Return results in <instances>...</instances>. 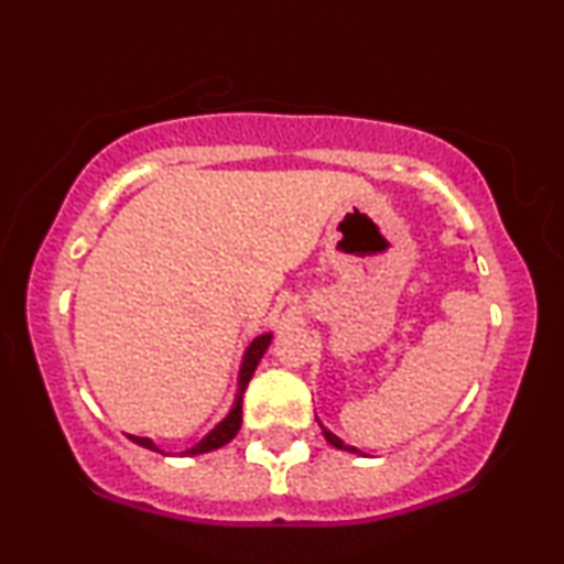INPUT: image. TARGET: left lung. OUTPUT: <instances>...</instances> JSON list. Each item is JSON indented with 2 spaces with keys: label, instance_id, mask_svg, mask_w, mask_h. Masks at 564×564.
I'll list each match as a JSON object with an SVG mask.
<instances>
[{
  "label": "left lung",
  "instance_id": "8db88e82",
  "mask_svg": "<svg viewBox=\"0 0 564 564\" xmlns=\"http://www.w3.org/2000/svg\"><path fill=\"white\" fill-rule=\"evenodd\" d=\"M323 435H326V440H328V443H332V445H336V448H345V451H355V448H349V445H345V443H341V440H339V437H336V435H332V432H328V430H323Z\"/></svg>",
  "mask_w": 564,
  "mask_h": 564
}]
</instances>
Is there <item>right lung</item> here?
Instances as JSON below:
<instances>
[{
	"label": "right lung",
	"mask_w": 564,
	"mask_h": 564,
	"mask_svg": "<svg viewBox=\"0 0 564 564\" xmlns=\"http://www.w3.org/2000/svg\"><path fill=\"white\" fill-rule=\"evenodd\" d=\"M270 339H273V334H262V336H257V339L251 341L249 347H246L243 364H241V373H238V394H236V403H232V411L228 413V419H225V422H219V424L215 426V430L209 432V435L200 440L196 448L187 451V453H191V456H196V453H206V451L223 448L225 443H230V440L238 435V430H241V422H243V411H241V405H243V390H246V387H249L251 377H254V371H257V366H260L264 349L270 347ZM129 440H134V443L142 445V448L159 451L156 445H153L148 437H134V435H129Z\"/></svg>",
	"instance_id": "1"
}]
</instances>
